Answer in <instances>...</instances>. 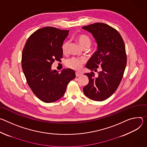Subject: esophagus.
<instances>
[{
  "instance_id": "34e87169",
  "label": "esophagus",
  "mask_w": 147,
  "mask_h": 147,
  "mask_svg": "<svg viewBox=\"0 0 147 147\" xmlns=\"http://www.w3.org/2000/svg\"><path fill=\"white\" fill-rule=\"evenodd\" d=\"M75 75H76V77H78V76H79L81 75V74H80V73H79V72H76V73H75Z\"/></svg>"
}]
</instances>
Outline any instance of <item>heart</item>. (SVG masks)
<instances>
[{
	"label": "heart",
	"instance_id": "b5f03b06",
	"mask_svg": "<svg viewBox=\"0 0 147 147\" xmlns=\"http://www.w3.org/2000/svg\"><path fill=\"white\" fill-rule=\"evenodd\" d=\"M76 40L79 42L83 48H88L90 47L92 44V40L89 36L86 34H79L75 37ZM69 46V41H65L63 42L61 49L63 53L65 54L68 52V49ZM85 61L83 58H79L76 57H72L66 61L67 66L71 69L74 70H79L82 67L83 64L85 63Z\"/></svg>",
	"mask_w": 147,
	"mask_h": 147
}]
</instances>
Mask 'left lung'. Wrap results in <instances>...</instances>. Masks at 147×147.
Wrapping results in <instances>:
<instances>
[{"instance_id":"1","label":"left lung","mask_w":147,"mask_h":147,"mask_svg":"<svg viewBox=\"0 0 147 147\" xmlns=\"http://www.w3.org/2000/svg\"><path fill=\"white\" fill-rule=\"evenodd\" d=\"M91 32L97 44V50L86 65L91 71L98 72L85 74L89 83L84 87L85 94L94 101H103L110 97L118 88L127 64V55L123 39L119 32L112 27L96 23L82 27Z\"/></svg>"}]
</instances>
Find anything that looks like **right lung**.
<instances>
[{
    "instance_id": "right-lung-1",
    "label": "right lung",
    "mask_w": 147,
    "mask_h": 147,
    "mask_svg": "<svg viewBox=\"0 0 147 147\" xmlns=\"http://www.w3.org/2000/svg\"><path fill=\"white\" fill-rule=\"evenodd\" d=\"M68 32L53 27H43L34 32L24 47L22 67L27 82L33 93L45 103L59 99L75 78L71 69H64L61 73L51 69L55 61L62 58L61 46Z\"/></svg>"
}]
</instances>
